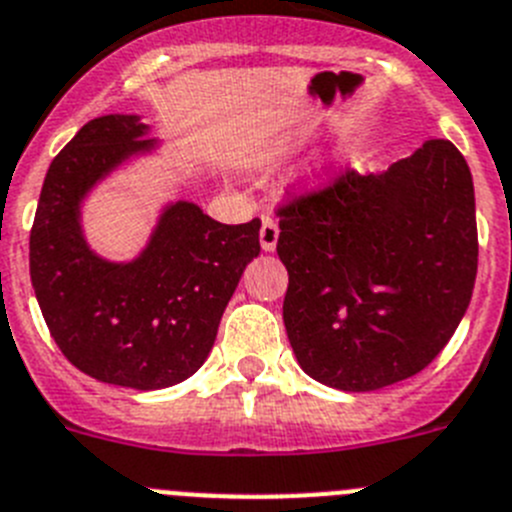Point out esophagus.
<instances>
[{"mask_svg":"<svg viewBox=\"0 0 512 512\" xmlns=\"http://www.w3.org/2000/svg\"><path fill=\"white\" fill-rule=\"evenodd\" d=\"M259 241L264 251H274L276 241H279V225H276L274 218L264 215L261 218V231H259Z\"/></svg>","mask_w":512,"mask_h":512,"instance_id":"1","label":"esophagus"}]
</instances>
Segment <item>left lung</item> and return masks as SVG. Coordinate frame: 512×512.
I'll list each match as a JSON object with an SVG mask.
<instances>
[{"mask_svg":"<svg viewBox=\"0 0 512 512\" xmlns=\"http://www.w3.org/2000/svg\"><path fill=\"white\" fill-rule=\"evenodd\" d=\"M276 215L284 325L304 373L378 391L442 353L477 276L475 187L452 142L429 139L381 175L345 167Z\"/></svg>","mask_w":512,"mask_h":512,"instance_id":"8db88e82","label":"left lung"}]
</instances>
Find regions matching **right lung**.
Listing matches in <instances>:
<instances>
[{"mask_svg":"<svg viewBox=\"0 0 512 512\" xmlns=\"http://www.w3.org/2000/svg\"><path fill=\"white\" fill-rule=\"evenodd\" d=\"M139 116L88 121L53 159L30 231V279L60 353L103 383L154 391L208 358L261 220L225 225L195 203L170 205L129 264L98 259L81 233V200L131 154L149 152Z\"/></svg>","mask_w":512,"mask_h":512,"instance_id":"obj_1","label":"right lung"}]
</instances>
